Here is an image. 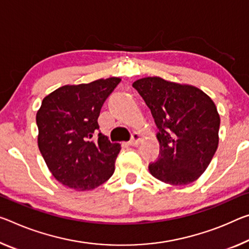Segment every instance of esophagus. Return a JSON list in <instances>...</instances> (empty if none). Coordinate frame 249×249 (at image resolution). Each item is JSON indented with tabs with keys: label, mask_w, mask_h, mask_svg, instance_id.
Instances as JSON below:
<instances>
[{
	"label": "esophagus",
	"mask_w": 249,
	"mask_h": 249,
	"mask_svg": "<svg viewBox=\"0 0 249 249\" xmlns=\"http://www.w3.org/2000/svg\"><path fill=\"white\" fill-rule=\"evenodd\" d=\"M141 142H142L141 134L134 132L133 135H132V140L128 142V144L132 145V146H136V145H139V144L141 143Z\"/></svg>",
	"instance_id": "obj_1"
}]
</instances>
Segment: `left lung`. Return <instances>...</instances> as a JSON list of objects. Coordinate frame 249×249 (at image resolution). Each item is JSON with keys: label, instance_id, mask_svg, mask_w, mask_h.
<instances>
[{"label": "left lung", "instance_id": "left-lung-1", "mask_svg": "<svg viewBox=\"0 0 249 249\" xmlns=\"http://www.w3.org/2000/svg\"><path fill=\"white\" fill-rule=\"evenodd\" d=\"M159 128L160 156L148 166L155 178L171 185L195 181L218 146L220 118L212 98L192 85L144 77L133 83Z\"/></svg>", "mask_w": 249, "mask_h": 249}]
</instances>
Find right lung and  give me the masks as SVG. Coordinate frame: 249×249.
<instances>
[{
  "mask_svg": "<svg viewBox=\"0 0 249 249\" xmlns=\"http://www.w3.org/2000/svg\"><path fill=\"white\" fill-rule=\"evenodd\" d=\"M120 77L64 85L42 101L36 113L39 152L50 172L75 191H90L113 175L118 143L98 133L97 118Z\"/></svg>",
  "mask_w": 249,
  "mask_h": 249,
  "instance_id": "add662e5",
  "label": "right lung"
}]
</instances>
